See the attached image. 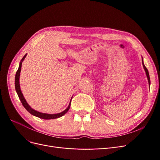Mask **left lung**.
I'll use <instances>...</instances> for the list:
<instances>
[{"label":"left lung","mask_w":160,"mask_h":160,"mask_svg":"<svg viewBox=\"0 0 160 160\" xmlns=\"http://www.w3.org/2000/svg\"><path fill=\"white\" fill-rule=\"evenodd\" d=\"M142 63H143V68L145 69V71H146V75H147V77H148V82H149V84H150V79H149V72H148V69L146 67V66L144 65L143 62V59H142Z\"/></svg>","instance_id":"1"}]
</instances>
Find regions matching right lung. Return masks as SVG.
Instances as JSON below:
<instances>
[{
    "label": "right lung",
    "instance_id": "right-lung-1",
    "mask_svg": "<svg viewBox=\"0 0 160 160\" xmlns=\"http://www.w3.org/2000/svg\"><path fill=\"white\" fill-rule=\"evenodd\" d=\"M27 56V54L22 57V59H21V62H20V64H19V67H18V69L16 72V75H15V82H14V85H15V89L17 93L18 94V96L19 99H20L21 103L22 104V105L24 106V108H25L28 112H29L31 114L33 115L36 116V117H38L39 118L41 119H56V118H59L61 116L64 115L67 111H69V108H70V106H71V102L68 106V108H67L65 111H62L61 113H57V114H47V113H41V112H38L37 111H35L32 109L28 104L27 103V101L24 98L22 93L21 92V88H20V84H19V77H20V73H21V66H22V62L23 61V60L25 59V57Z\"/></svg>",
    "mask_w": 160,
    "mask_h": 160
}]
</instances>
